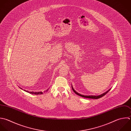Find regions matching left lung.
Returning <instances> with one entry per match:
<instances>
[{
	"instance_id": "left-lung-1",
	"label": "left lung",
	"mask_w": 131,
	"mask_h": 131,
	"mask_svg": "<svg viewBox=\"0 0 131 131\" xmlns=\"http://www.w3.org/2000/svg\"><path fill=\"white\" fill-rule=\"evenodd\" d=\"M72 88L73 91L77 95H79V96H81V97H84V98H92V99H99V98H100L103 97V96L104 95H105L107 93H108V91H110V90H111V89H109L108 90H107L106 92L103 93V94H101V95H96V96H95V95H81V94H80L77 93V92L73 89L72 85Z\"/></svg>"
}]
</instances>
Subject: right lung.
<instances>
[{"label": "right lung", "mask_w": 131, "mask_h": 131, "mask_svg": "<svg viewBox=\"0 0 131 131\" xmlns=\"http://www.w3.org/2000/svg\"><path fill=\"white\" fill-rule=\"evenodd\" d=\"M19 88H20V89H21V90H23L21 88H20V87H19ZM49 90V89H48V90H47L46 91H44V92H47V91ZM24 91H25V92H28V93H30V94H35V95H39V94H43V92H33V91H32V92H29V91H27V90H23Z\"/></svg>", "instance_id": "1"}]
</instances>
